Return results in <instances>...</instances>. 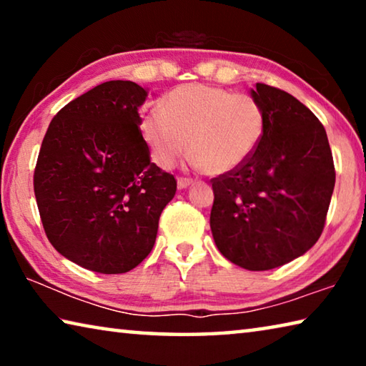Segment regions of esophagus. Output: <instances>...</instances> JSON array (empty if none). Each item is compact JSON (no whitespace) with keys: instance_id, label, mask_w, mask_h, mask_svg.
Segmentation results:
<instances>
[{"instance_id":"34e87169","label":"esophagus","mask_w":366,"mask_h":366,"mask_svg":"<svg viewBox=\"0 0 366 366\" xmlns=\"http://www.w3.org/2000/svg\"><path fill=\"white\" fill-rule=\"evenodd\" d=\"M192 184H194V182H192L190 179H185V177H179V179H177V189H179V190L189 189Z\"/></svg>"}]
</instances>
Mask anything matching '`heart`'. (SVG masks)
Returning <instances> with one entry per match:
<instances>
[{
    "mask_svg": "<svg viewBox=\"0 0 366 366\" xmlns=\"http://www.w3.org/2000/svg\"><path fill=\"white\" fill-rule=\"evenodd\" d=\"M140 132L159 168L169 169L189 150L192 168L222 176L242 168L266 132V113L257 98L205 84L171 90L144 111Z\"/></svg>",
    "mask_w": 366,
    "mask_h": 366,
    "instance_id": "b5f03b06",
    "label": "heart"
}]
</instances>
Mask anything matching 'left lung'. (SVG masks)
Masks as SVG:
<instances>
[{"label": "left lung", "mask_w": 366, "mask_h": 366, "mask_svg": "<svg viewBox=\"0 0 366 366\" xmlns=\"http://www.w3.org/2000/svg\"><path fill=\"white\" fill-rule=\"evenodd\" d=\"M266 132L242 168L213 179L214 244L229 262L266 271L302 257L323 232L336 182L323 124L287 92L257 84Z\"/></svg>", "instance_id": "1"}]
</instances>
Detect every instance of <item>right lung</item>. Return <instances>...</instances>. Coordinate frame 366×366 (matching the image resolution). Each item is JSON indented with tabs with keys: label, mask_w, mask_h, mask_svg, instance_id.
<instances>
[{
	"label": "right lung",
	"mask_w": 366,
	"mask_h": 366,
	"mask_svg": "<svg viewBox=\"0 0 366 366\" xmlns=\"http://www.w3.org/2000/svg\"><path fill=\"white\" fill-rule=\"evenodd\" d=\"M148 89L109 80L49 122L34 174L46 237L85 269L121 274L152 252L176 179L152 163L139 108Z\"/></svg>",
	"instance_id": "right-lung-1"
}]
</instances>
